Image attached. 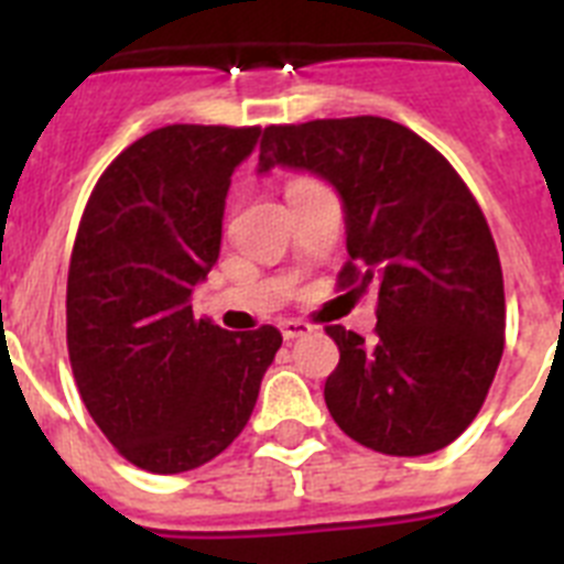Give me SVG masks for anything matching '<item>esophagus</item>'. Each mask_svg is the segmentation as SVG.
Masks as SVG:
<instances>
[{
	"label": "esophagus",
	"mask_w": 564,
	"mask_h": 564,
	"mask_svg": "<svg viewBox=\"0 0 564 564\" xmlns=\"http://www.w3.org/2000/svg\"><path fill=\"white\" fill-rule=\"evenodd\" d=\"M279 330L291 341V338H302L313 333V325H307L305 318H285V322H279Z\"/></svg>",
	"instance_id": "obj_1"
}]
</instances>
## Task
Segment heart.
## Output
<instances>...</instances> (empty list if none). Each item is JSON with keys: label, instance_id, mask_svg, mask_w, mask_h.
<instances>
[{"label": "heart", "instance_id": "b5f03b06", "mask_svg": "<svg viewBox=\"0 0 564 564\" xmlns=\"http://www.w3.org/2000/svg\"><path fill=\"white\" fill-rule=\"evenodd\" d=\"M299 181H307V177H299ZM291 183H296V181H291ZM291 183H288V186H291Z\"/></svg>", "mask_w": 564, "mask_h": 564}]
</instances>
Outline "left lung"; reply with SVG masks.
<instances>
[{"mask_svg":"<svg viewBox=\"0 0 564 564\" xmlns=\"http://www.w3.org/2000/svg\"><path fill=\"white\" fill-rule=\"evenodd\" d=\"M307 169L336 186L347 220L338 288H376V336L341 325L325 401L344 435L381 455L449 446L477 417L506 344L495 237L452 163L376 115L265 127L259 172Z\"/></svg>","mask_w":564,"mask_h":564,"instance_id":"left-lung-1","label":"left lung"}]
</instances>
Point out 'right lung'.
Here are the masks:
<instances>
[{"mask_svg": "<svg viewBox=\"0 0 564 564\" xmlns=\"http://www.w3.org/2000/svg\"><path fill=\"white\" fill-rule=\"evenodd\" d=\"M259 127L172 123L123 149L84 208L67 273L78 392L118 455L188 471L246 430L282 333L194 318L192 288L220 257L231 174Z\"/></svg>", "mask_w": 564, "mask_h": 564, "instance_id": "1", "label": "right lung"}]
</instances>
